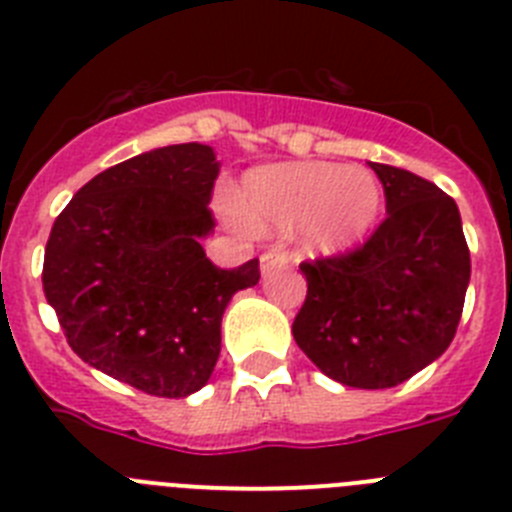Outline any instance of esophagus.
Instances as JSON below:
<instances>
[{"mask_svg": "<svg viewBox=\"0 0 512 512\" xmlns=\"http://www.w3.org/2000/svg\"><path fill=\"white\" fill-rule=\"evenodd\" d=\"M288 262H291V257H288L286 252L270 250L260 257V270L262 273H268V270H273V268H286Z\"/></svg>", "mask_w": 512, "mask_h": 512, "instance_id": "obj_1", "label": "esophagus"}]
</instances>
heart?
Returning a JSON list of instances; mask_svg holds the SVG:
<instances>
[{"mask_svg":"<svg viewBox=\"0 0 512 512\" xmlns=\"http://www.w3.org/2000/svg\"><path fill=\"white\" fill-rule=\"evenodd\" d=\"M237 211L255 229H299L311 252L342 255L361 244L381 211V188L366 170L330 162H283L244 177Z\"/></svg>","mask_w":512,"mask_h":512,"instance_id":"obj_1","label":"heart"}]
</instances>
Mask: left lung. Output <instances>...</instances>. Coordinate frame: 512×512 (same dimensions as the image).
Listing matches in <instances>:
<instances>
[{"mask_svg":"<svg viewBox=\"0 0 512 512\" xmlns=\"http://www.w3.org/2000/svg\"><path fill=\"white\" fill-rule=\"evenodd\" d=\"M386 195V219L350 252L301 262L306 299L296 345L330 379L389 389L451 345L471 260L459 206L425 177L368 162Z\"/></svg>","mask_w":512,"mask_h":512,"instance_id":"8db88e82","label":"left lung"}]
</instances>
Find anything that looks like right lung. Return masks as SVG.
<instances>
[{
  "label": "right lung",
  "mask_w": 512,
  "mask_h": 512,
  "mask_svg": "<svg viewBox=\"0 0 512 512\" xmlns=\"http://www.w3.org/2000/svg\"><path fill=\"white\" fill-rule=\"evenodd\" d=\"M216 177L206 144L146 151L79 188L48 237L43 293L71 350L151 397L206 386L226 304L260 281L257 257L224 270L201 247Z\"/></svg>",
  "instance_id": "right-lung-1"
}]
</instances>
